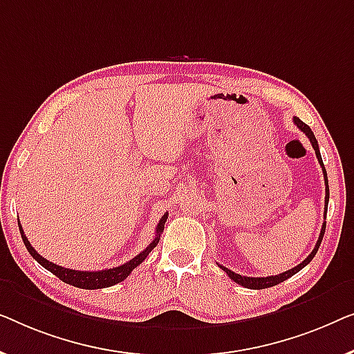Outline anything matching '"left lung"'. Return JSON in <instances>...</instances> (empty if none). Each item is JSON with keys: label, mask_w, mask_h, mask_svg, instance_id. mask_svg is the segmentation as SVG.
Masks as SVG:
<instances>
[{"label": "left lung", "mask_w": 354, "mask_h": 354, "mask_svg": "<svg viewBox=\"0 0 354 354\" xmlns=\"http://www.w3.org/2000/svg\"><path fill=\"white\" fill-rule=\"evenodd\" d=\"M293 123H295V125L301 129L303 133L306 134L308 136V139H310V142H311V146H313V149H315V152H316V157H317V160H319V165L322 167V173H324V183H326V212H324V220H326V215H327V205H328V181H327V173H326V168H324V163H322V158H321V152H319V146H317V141H316V138H315V133L311 131V128L306 125V123H303L300 118H293ZM324 232H326V221L322 223V229H321V234H319V239H317V242H316V245H315V248H313V252L310 253V255H308L305 260H303L300 265L298 266H295V268H292V270H288V271H286V272H282V274H277V276H268V277H247V276H241V274H236V272L234 271H231V270H227V268H225V266H221L220 265V268L223 271L226 272V274L232 279L234 282L236 283H241L242 287H245V288H253V290H260V288H268V287H272V286H277V283H281V282H283L286 281V279H288V277H292L293 274H297L298 271L300 270H303V268H305L308 263H310L313 258H315V255L317 253V248H319V245H321V242H322V237H324Z\"/></svg>", "instance_id": "left-lung-1"}]
</instances>
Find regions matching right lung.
<instances>
[{"mask_svg": "<svg viewBox=\"0 0 354 354\" xmlns=\"http://www.w3.org/2000/svg\"><path fill=\"white\" fill-rule=\"evenodd\" d=\"M167 218H168V213H165V215L160 218V221H158V225L156 227L157 229L156 239H153V241L149 243V245L144 248L139 255L131 258V260L127 263H123V265H120V266L111 268V270H102V271H77V270H68V268L54 265V263L48 261L46 258L38 255V252L35 250V248L32 247V243H30L28 239L26 237V234H24L21 223H19V231H21L22 241H24V243H26L30 255H32L43 268H46V270L51 271L54 276H57L61 281H64L66 283H71V286H73V287L86 288V290H94V288L111 287V286H115V283H118V282L125 281V279L131 274V271L134 270V268L139 266L144 260H146L149 253L153 250V247L157 245L158 241H160V234L163 232V227H165Z\"/></svg>", "mask_w": 354, "mask_h": 354, "instance_id": "1", "label": "right lung"}]
</instances>
